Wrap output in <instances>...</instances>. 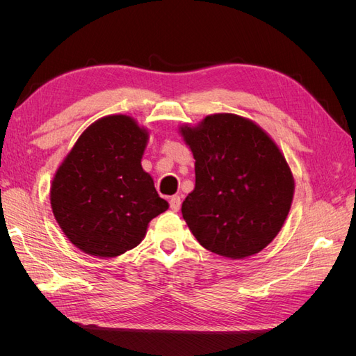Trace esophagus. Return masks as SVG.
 <instances>
[{
	"instance_id": "obj_1",
	"label": "esophagus",
	"mask_w": 356,
	"mask_h": 356,
	"mask_svg": "<svg viewBox=\"0 0 356 356\" xmlns=\"http://www.w3.org/2000/svg\"><path fill=\"white\" fill-rule=\"evenodd\" d=\"M169 207L174 212H178L181 208V197L179 196H172L169 200Z\"/></svg>"
}]
</instances>
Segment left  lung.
<instances>
[{
  "label": "left lung",
  "instance_id": "left-lung-1",
  "mask_svg": "<svg viewBox=\"0 0 356 356\" xmlns=\"http://www.w3.org/2000/svg\"><path fill=\"white\" fill-rule=\"evenodd\" d=\"M195 157L196 186L182 217L208 251L232 260L254 255L281 232L294 178L281 149L250 118L220 113L179 127Z\"/></svg>",
  "mask_w": 356,
  "mask_h": 356
}]
</instances>
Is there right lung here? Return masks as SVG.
<instances>
[{"label":"right lung","instance_id":"add662e5","mask_svg":"<svg viewBox=\"0 0 356 356\" xmlns=\"http://www.w3.org/2000/svg\"><path fill=\"white\" fill-rule=\"evenodd\" d=\"M148 131L124 114L105 115L80 135L51 181L62 232L83 252L113 258L138 246L169 204L143 169Z\"/></svg>","mask_w":356,"mask_h":356}]
</instances>
